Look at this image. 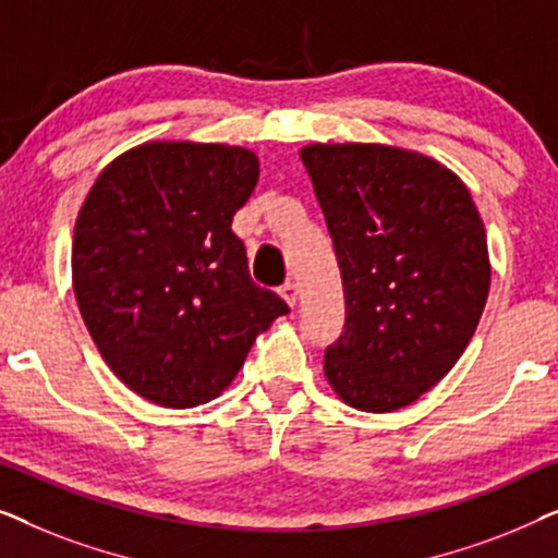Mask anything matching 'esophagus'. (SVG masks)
Segmentation results:
<instances>
[{"mask_svg": "<svg viewBox=\"0 0 558 558\" xmlns=\"http://www.w3.org/2000/svg\"><path fill=\"white\" fill-rule=\"evenodd\" d=\"M279 294L284 296V302L289 307H294L296 300H300V287H296V281H284V284L279 287Z\"/></svg>", "mask_w": 558, "mask_h": 558, "instance_id": "obj_1", "label": "esophagus"}]
</instances>
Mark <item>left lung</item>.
<instances>
[{
	"label": "left lung",
	"instance_id": "8db88e82",
	"mask_svg": "<svg viewBox=\"0 0 558 558\" xmlns=\"http://www.w3.org/2000/svg\"><path fill=\"white\" fill-rule=\"evenodd\" d=\"M338 256L345 325L325 376L361 411L414 403L452 371L490 289L470 190L429 157L380 144L302 149Z\"/></svg>",
	"mask_w": 558,
	"mask_h": 558
}]
</instances>
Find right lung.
<instances>
[{"label": "right lung", "instance_id": "right-lung-1", "mask_svg": "<svg viewBox=\"0 0 558 558\" xmlns=\"http://www.w3.org/2000/svg\"><path fill=\"white\" fill-rule=\"evenodd\" d=\"M254 151L142 144L106 167L75 220L73 289L109 368L142 399L190 409L223 391L289 307L251 279L231 231Z\"/></svg>", "mask_w": 558, "mask_h": 558}]
</instances>
